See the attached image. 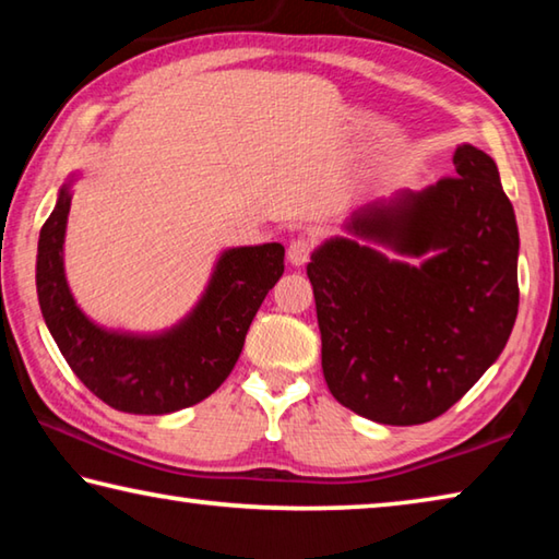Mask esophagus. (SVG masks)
<instances>
[{"label": "esophagus", "instance_id": "34e87169", "mask_svg": "<svg viewBox=\"0 0 559 559\" xmlns=\"http://www.w3.org/2000/svg\"><path fill=\"white\" fill-rule=\"evenodd\" d=\"M310 251H313V241L306 239V236H298V239H293L288 243V261L293 266H306Z\"/></svg>", "mask_w": 559, "mask_h": 559}]
</instances>
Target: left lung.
<instances>
[{
  "label": "left lung",
  "instance_id": "obj_1",
  "mask_svg": "<svg viewBox=\"0 0 559 559\" xmlns=\"http://www.w3.org/2000/svg\"><path fill=\"white\" fill-rule=\"evenodd\" d=\"M345 231L308 263L328 390L377 424L437 419L496 362L518 318L520 236L493 157L459 145L453 177L359 206Z\"/></svg>",
  "mask_w": 559,
  "mask_h": 559
}]
</instances>
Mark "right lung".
<instances>
[{"label": "right lung", "instance_id": "1", "mask_svg": "<svg viewBox=\"0 0 559 559\" xmlns=\"http://www.w3.org/2000/svg\"><path fill=\"white\" fill-rule=\"evenodd\" d=\"M73 173L41 226L36 293L44 323L75 377L118 412L173 414L210 396L234 370L266 293L283 276L281 243L224 249L197 306L159 333L110 330L83 313L66 281Z\"/></svg>", "mask_w": 559, "mask_h": 559}]
</instances>
